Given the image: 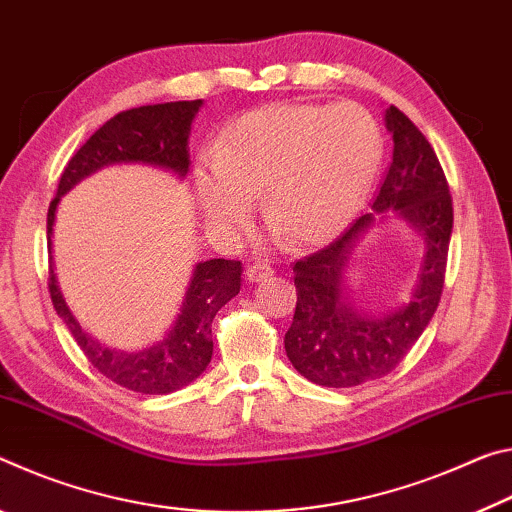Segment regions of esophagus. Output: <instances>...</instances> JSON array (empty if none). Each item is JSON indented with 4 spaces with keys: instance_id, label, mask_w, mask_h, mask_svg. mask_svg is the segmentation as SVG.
Returning <instances> with one entry per match:
<instances>
[{
    "instance_id": "obj_1",
    "label": "esophagus",
    "mask_w": 512,
    "mask_h": 512,
    "mask_svg": "<svg viewBox=\"0 0 512 512\" xmlns=\"http://www.w3.org/2000/svg\"><path fill=\"white\" fill-rule=\"evenodd\" d=\"M245 274H247V279H249L251 283H258V281L267 279V276H272L274 270H272L270 265H265V263H256V265H249Z\"/></svg>"
}]
</instances>
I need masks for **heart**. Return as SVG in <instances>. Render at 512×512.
I'll return each mask as SVG.
<instances>
[{"label":"heart","instance_id":"obj_1","mask_svg":"<svg viewBox=\"0 0 512 512\" xmlns=\"http://www.w3.org/2000/svg\"><path fill=\"white\" fill-rule=\"evenodd\" d=\"M381 131L356 104H279L242 115L195 174L206 222L238 236L263 190L265 215L317 245L351 222L381 163Z\"/></svg>","mask_w":512,"mask_h":512}]
</instances>
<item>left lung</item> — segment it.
Returning a JSON list of instances; mask_svg holds the SVG:
<instances>
[{
  "label": "left lung",
  "instance_id": "8db88e82",
  "mask_svg": "<svg viewBox=\"0 0 512 512\" xmlns=\"http://www.w3.org/2000/svg\"><path fill=\"white\" fill-rule=\"evenodd\" d=\"M383 120L395 149L372 213L292 265L297 308L283 340L286 354L301 376L326 388H351L395 370L429 326L445 286L454 229L445 172L429 140L397 106L385 108ZM388 212L421 233L425 254L411 297L383 314H367L350 301L346 272L357 242Z\"/></svg>",
  "mask_w": 512,
  "mask_h": 512
}]
</instances>
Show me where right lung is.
<instances>
[{
    "label": "right lung",
    "instance_id": "1",
    "mask_svg": "<svg viewBox=\"0 0 512 512\" xmlns=\"http://www.w3.org/2000/svg\"><path fill=\"white\" fill-rule=\"evenodd\" d=\"M201 106H204L201 99L167 102L131 108L111 117L65 165L56 197L47 213L49 295H52L58 317L65 322L67 331L77 340L86 358L106 379L142 395H170L204 374L213 356V317L240 292L242 265L240 261H226V258L199 261L192 267L179 313L161 340L142 349L106 347L88 331H83L58 286L52 254L56 211L61 197L108 165H152L186 179L190 170L188 138L192 120Z\"/></svg>",
    "mask_w": 512,
    "mask_h": 512
}]
</instances>
